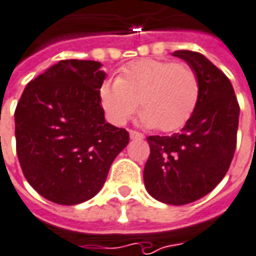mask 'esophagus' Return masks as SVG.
Instances as JSON below:
<instances>
[{
    "label": "esophagus",
    "mask_w": 256,
    "mask_h": 256,
    "mask_svg": "<svg viewBox=\"0 0 256 256\" xmlns=\"http://www.w3.org/2000/svg\"><path fill=\"white\" fill-rule=\"evenodd\" d=\"M130 138L131 139H144V135H142L140 132L131 130V131H130Z\"/></svg>",
    "instance_id": "1"
}]
</instances>
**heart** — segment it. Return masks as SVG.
<instances>
[{"instance_id":"obj_1","label":"heart","mask_w":256,"mask_h":256,"mask_svg":"<svg viewBox=\"0 0 256 256\" xmlns=\"http://www.w3.org/2000/svg\"><path fill=\"white\" fill-rule=\"evenodd\" d=\"M199 98L200 80L191 65L152 58L126 64L117 79L104 80L98 89L100 106L112 124H126L139 104L140 124L163 132L182 128Z\"/></svg>"}]
</instances>
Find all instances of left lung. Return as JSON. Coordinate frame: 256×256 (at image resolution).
<instances>
[{
  "mask_svg": "<svg viewBox=\"0 0 256 256\" xmlns=\"http://www.w3.org/2000/svg\"><path fill=\"white\" fill-rule=\"evenodd\" d=\"M200 80L198 107L178 134L148 138L144 170L148 192L167 205H186L208 195L230 167L238 130L240 106L232 82L200 52L180 50Z\"/></svg>",
  "mask_w": 256,
  "mask_h": 256,
  "instance_id": "1",
  "label": "left lung"
}]
</instances>
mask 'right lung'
Returning <instances> with one entry per match:
<instances>
[{
    "mask_svg": "<svg viewBox=\"0 0 256 256\" xmlns=\"http://www.w3.org/2000/svg\"><path fill=\"white\" fill-rule=\"evenodd\" d=\"M98 61L62 60L24 88L15 110L16 153L24 178L58 205L89 200L104 185L130 134L106 122Z\"/></svg>",
    "mask_w": 256,
    "mask_h": 256,
    "instance_id": "1",
    "label": "right lung"
}]
</instances>
